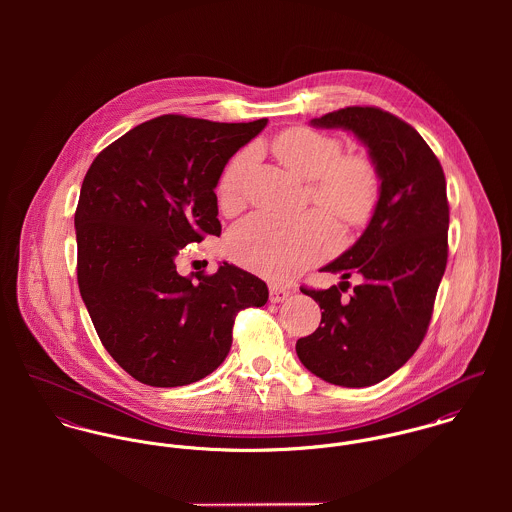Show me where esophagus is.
I'll return each instance as SVG.
<instances>
[{
    "label": "esophagus",
    "mask_w": 512,
    "mask_h": 512,
    "mask_svg": "<svg viewBox=\"0 0 512 512\" xmlns=\"http://www.w3.org/2000/svg\"><path fill=\"white\" fill-rule=\"evenodd\" d=\"M288 297H290V290L278 288V286H270V301L272 303H280V301H284Z\"/></svg>",
    "instance_id": "1"
}]
</instances>
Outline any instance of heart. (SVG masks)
I'll return each instance as SVG.
<instances>
[{
    "label": "heart",
    "instance_id": "1",
    "mask_svg": "<svg viewBox=\"0 0 512 512\" xmlns=\"http://www.w3.org/2000/svg\"><path fill=\"white\" fill-rule=\"evenodd\" d=\"M274 155L301 179L309 181L313 205L347 226H363L380 199V171L365 153H343L339 138L295 126L272 142ZM256 151L242 149L220 173L217 199L224 211L244 203ZM339 242L335 224L323 215L282 220L256 213L228 234V252L244 268L274 282L292 280L323 260Z\"/></svg>",
    "mask_w": 512,
    "mask_h": 512
}]
</instances>
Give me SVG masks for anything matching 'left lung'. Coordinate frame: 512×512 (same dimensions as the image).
I'll return each mask as SVG.
<instances>
[{"label":"left lung","mask_w":512,"mask_h":512,"mask_svg":"<svg viewBox=\"0 0 512 512\" xmlns=\"http://www.w3.org/2000/svg\"><path fill=\"white\" fill-rule=\"evenodd\" d=\"M343 128L366 147L380 171V199L363 236L325 272L363 284L343 299L341 282L301 292L321 311L319 327L295 343L299 361L325 382L363 388L388 378L426 337L447 264L449 205L445 175L424 138L374 106H349L311 120Z\"/></svg>","instance_id":"obj_1"}]
</instances>
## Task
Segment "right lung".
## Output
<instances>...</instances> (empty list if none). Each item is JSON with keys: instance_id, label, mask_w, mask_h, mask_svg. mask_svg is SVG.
<instances>
[{"instance_id": "1", "label": "right lung", "mask_w": 512, "mask_h": 512, "mask_svg": "<svg viewBox=\"0 0 512 512\" xmlns=\"http://www.w3.org/2000/svg\"><path fill=\"white\" fill-rule=\"evenodd\" d=\"M266 124L165 114L102 149L86 171L74 213L78 288L104 349L144 384L211 374L230 351L238 311L268 301L260 278L228 262L211 276L175 266L181 248L220 236V173Z\"/></svg>"}]
</instances>
